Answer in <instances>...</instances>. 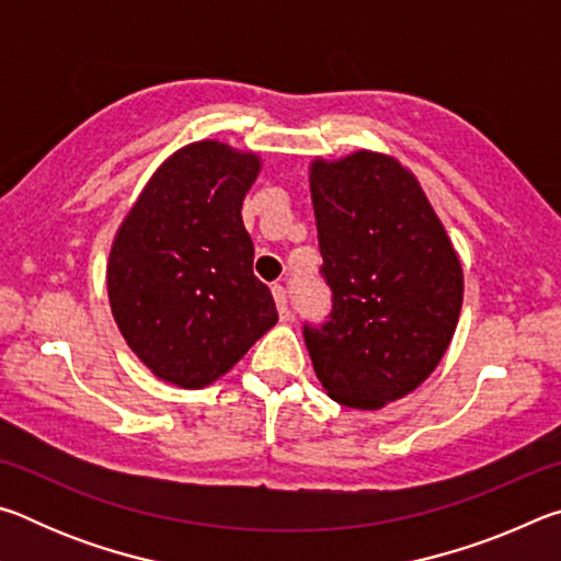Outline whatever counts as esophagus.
Wrapping results in <instances>:
<instances>
[{"label": "esophagus", "instance_id": "esophagus-1", "mask_svg": "<svg viewBox=\"0 0 561 561\" xmlns=\"http://www.w3.org/2000/svg\"><path fill=\"white\" fill-rule=\"evenodd\" d=\"M272 294H274V301H277L279 319H282V321H289V317H291V309H289L287 289H284V284H274V287H272Z\"/></svg>", "mask_w": 561, "mask_h": 561}]
</instances>
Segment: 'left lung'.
<instances>
[{
	"label": "left lung",
	"instance_id": "8db88e82",
	"mask_svg": "<svg viewBox=\"0 0 561 561\" xmlns=\"http://www.w3.org/2000/svg\"><path fill=\"white\" fill-rule=\"evenodd\" d=\"M321 279L331 311L304 324L336 403L374 411L415 391L458 327L462 267L417 180L368 153L311 165Z\"/></svg>",
	"mask_w": 561,
	"mask_h": 561
}]
</instances>
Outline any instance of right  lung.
<instances>
[{"mask_svg": "<svg viewBox=\"0 0 561 561\" xmlns=\"http://www.w3.org/2000/svg\"><path fill=\"white\" fill-rule=\"evenodd\" d=\"M257 173V156L217 140L180 148L150 178L113 242V319L168 383H213L277 324L272 291L252 272L254 244L242 222Z\"/></svg>", "mask_w": 561, "mask_h": 561, "instance_id": "right-lung-1", "label": "right lung"}]
</instances>
